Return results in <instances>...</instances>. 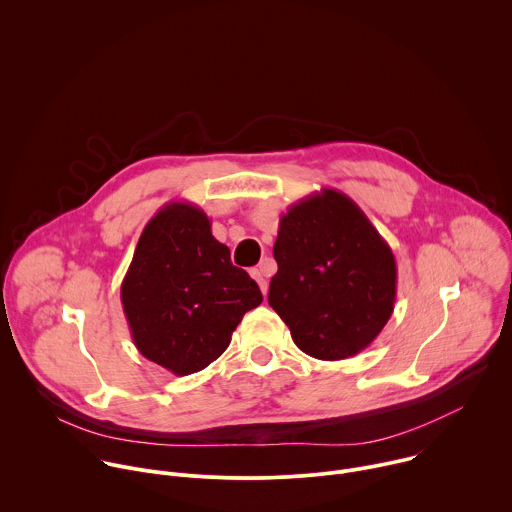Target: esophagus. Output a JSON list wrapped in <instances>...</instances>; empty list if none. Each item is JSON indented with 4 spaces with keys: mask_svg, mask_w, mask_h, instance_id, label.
Listing matches in <instances>:
<instances>
[{
    "mask_svg": "<svg viewBox=\"0 0 512 512\" xmlns=\"http://www.w3.org/2000/svg\"><path fill=\"white\" fill-rule=\"evenodd\" d=\"M250 274H252V278L258 282V286H260L262 294L266 296V294H268V282H266V276H264L262 268H252V270H250Z\"/></svg>",
    "mask_w": 512,
    "mask_h": 512,
    "instance_id": "obj_1",
    "label": "esophagus"
}]
</instances>
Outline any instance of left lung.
<instances>
[{
	"mask_svg": "<svg viewBox=\"0 0 512 512\" xmlns=\"http://www.w3.org/2000/svg\"><path fill=\"white\" fill-rule=\"evenodd\" d=\"M268 302L318 360L368 348L392 316L396 260L358 204L324 188L280 216Z\"/></svg>",
	"mask_w": 512,
	"mask_h": 512,
	"instance_id": "8db88e82",
	"label": "left lung"
}]
</instances>
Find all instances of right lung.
Segmentation results:
<instances>
[{"label":"right lung","mask_w":512,"mask_h":512,"mask_svg":"<svg viewBox=\"0 0 512 512\" xmlns=\"http://www.w3.org/2000/svg\"><path fill=\"white\" fill-rule=\"evenodd\" d=\"M120 296L140 354L176 376L214 362L262 302L258 284L230 262L210 218L190 202H168L146 224Z\"/></svg>","instance_id":"right-lung-1"}]
</instances>
